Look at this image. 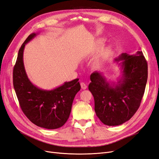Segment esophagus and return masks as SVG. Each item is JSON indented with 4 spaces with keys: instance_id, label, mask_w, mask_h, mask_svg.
Listing matches in <instances>:
<instances>
[{
    "instance_id": "34e87169",
    "label": "esophagus",
    "mask_w": 159,
    "mask_h": 159,
    "mask_svg": "<svg viewBox=\"0 0 159 159\" xmlns=\"http://www.w3.org/2000/svg\"><path fill=\"white\" fill-rule=\"evenodd\" d=\"M80 85H81V89H85L87 88V85L85 84V83H84V82H81Z\"/></svg>"
}]
</instances>
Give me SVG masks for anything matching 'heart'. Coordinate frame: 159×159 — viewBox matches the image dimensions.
Returning a JSON list of instances; mask_svg holds the SVG:
<instances>
[{
  "label": "heart",
  "instance_id": "heart-1",
  "mask_svg": "<svg viewBox=\"0 0 159 159\" xmlns=\"http://www.w3.org/2000/svg\"><path fill=\"white\" fill-rule=\"evenodd\" d=\"M104 41H100L99 43H98V45L96 48V50L97 51H99L102 48H103V45H104ZM111 52V49L110 47L108 48H106L104 51L101 54V57L96 59L95 61L93 63V67L98 69V68H100L102 66V63L104 62V60L109 56V55L110 54V53Z\"/></svg>",
  "mask_w": 159,
  "mask_h": 159
}]
</instances>
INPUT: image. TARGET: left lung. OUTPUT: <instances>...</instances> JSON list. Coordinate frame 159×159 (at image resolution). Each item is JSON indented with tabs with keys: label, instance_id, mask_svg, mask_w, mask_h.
I'll return each instance as SVG.
<instances>
[{
	"label": "left lung",
	"instance_id": "1",
	"mask_svg": "<svg viewBox=\"0 0 159 159\" xmlns=\"http://www.w3.org/2000/svg\"><path fill=\"white\" fill-rule=\"evenodd\" d=\"M122 67V75L117 84L110 85L102 73L90 75L88 89L94 98L95 111L101 122L108 126L124 123L138 110L148 78V65L142 51L130 55L122 53L115 59Z\"/></svg>",
	"mask_w": 159,
	"mask_h": 159
}]
</instances>
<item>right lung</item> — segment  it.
<instances>
[{
  "label": "right lung",
  "mask_w": 159,
  "mask_h": 159,
  "mask_svg": "<svg viewBox=\"0 0 159 159\" xmlns=\"http://www.w3.org/2000/svg\"><path fill=\"white\" fill-rule=\"evenodd\" d=\"M31 34L19 49L13 68V86L20 108L30 121L47 129L61 127L70 117L72 103L80 89L79 79L65 82L53 90H43L29 80L23 63L25 44L36 36Z\"/></svg>",
  "instance_id": "right-lung-1"
}]
</instances>
